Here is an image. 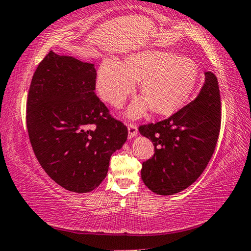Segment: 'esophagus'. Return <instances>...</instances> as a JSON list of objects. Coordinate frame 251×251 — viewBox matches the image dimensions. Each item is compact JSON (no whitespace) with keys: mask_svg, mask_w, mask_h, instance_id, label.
<instances>
[{"mask_svg":"<svg viewBox=\"0 0 251 251\" xmlns=\"http://www.w3.org/2000/svg\"><path fill=\"white\" fill-rule=\"evenodd\" d=\"M127 128H128V136L134 137L137 134V127L134 124H128L127 125Z\"/></svg>","mask_w":251,"mask_h":251,"instance_id":"34e87169","label":"esophagus"}]
</instances>
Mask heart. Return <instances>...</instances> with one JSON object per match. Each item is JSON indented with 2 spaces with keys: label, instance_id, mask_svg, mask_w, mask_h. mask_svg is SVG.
Returning a JSON list of instances; mask_svg holds the SVG:
<instances>
[{
  "label": "heart",
  "instance_id": "1",
  "mask_svg": "<svg viewBox=\"0 0 251 251\" xmlns=\"http://www.w3.org/2000/svg\"><path fill=\"white\" fill-rule=\"evenodd\" d=\"M198 79L199 69L191 59L148 50L128 55L125 62L105 58L98 69L97 89L105 101L121 107L141 80L144 98L130 105V117L142 116L149 107L156 114L169 115L185 104Z\"/></svg>",
  "mask_w": 251,
  "mask_h": 251
}]
</instances>
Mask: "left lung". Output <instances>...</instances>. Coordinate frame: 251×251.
Here are the masks:
<instances>
[{
  "label": "left lung",
  "mask_w": 251,
  "mask_h": 251,
  "mask_svg": "<svg viewBox=\"0 0 251 251\" xmlns=\"http://www.w3.org/2000/svg\"><path fill=\"white\" fill-rule=\"evenodd\" d=\"M204 84L195 100L161 122L139 127L152 141L153 156L144 161L141 177L161 196L181 192L207 167L221 129V95L216 76L204 73Z\"/></svg>",
  "instance_id": "left-lung-1"
}]
</instances>
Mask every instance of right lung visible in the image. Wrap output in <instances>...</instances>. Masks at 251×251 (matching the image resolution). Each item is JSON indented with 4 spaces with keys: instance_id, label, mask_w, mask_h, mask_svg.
Listing matches in <instances>:
<instances>
[{
    "instance_id": "1",
    "label": "right lung",
    "mask_w": 251,
    "mask_h": 251,
    "mask_svg": "<svg viewBox=\"0 0 251 251\" xmlns=\"http://www.w3.org/2000/svg\"><path fill=\"white\" fill-rule=\"evenodd\" d=\"M93 63L50 51L35 70L27 129L45 173L66 190L90 192L105 178L111 154L128 130L94 93Z\"/></svg>"
}]
</instances>
